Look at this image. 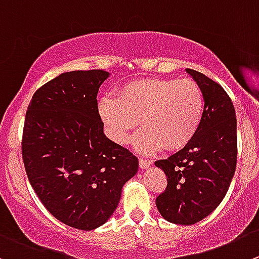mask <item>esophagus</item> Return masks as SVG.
Listing matches in <instances>:
<instances>
[{
	"instance_id": "34e87169",
	"label": "esophagus",
	"mask_w": 259,
	"mask_h": 259,
	"mask_svg": "<svg viewBox=\"0 0 259 259\" xmlns=\"http://www.w3.org/2000/svg\"><path fill=\"white\" fill-rule=\"evenodd\" d=\"M139 164H140V168L146 169V168H149L150 165L152 164V161H151V160H149V159H142V157H140Z\"/></svg>"
}]
</instances>
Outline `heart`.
<instances>
[{
  "label": "heart",
  "mask_w": 259,
  "mask_h": 259,
  "mask_svg": "<svg viewBox=\"0 0 259 259\" xmlns=\"http://www.w3.org/2000/svg\"><path fill=\"white\" fill-rule=\"evenodd\" d=\"M203 104L201 88L191 78H142L123 85L115 99L100 100L98 110L117 145L127 144L140 122L144 128L134 137V146L151 154L187 146L198 131Z\"/></svg>",
  "instance_id": "1"
}]
</instances>
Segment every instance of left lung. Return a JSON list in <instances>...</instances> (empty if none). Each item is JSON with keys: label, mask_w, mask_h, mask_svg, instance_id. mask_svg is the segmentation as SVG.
Segmentation results:
<instances>
[{"label": "left lung", "mask_w": 259, "mask_h": 259, "mask_svg": "<svg viewBox=\"0 0 259 259\" xmlns=\"http://www.w3.org/2000/svg\"><path fill=\"white\" fill-rule=\"evenodd\" d=\"M203 94V115L187 146L155 165L166 176V188L156 197L165 220L193 225L210 215L230 187L238 156L236 117L223 86L198 71L187 68Z\"/></svg>", "instance_id": "left-lung-1"}]
</instances>
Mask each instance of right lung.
I'll return each instance as SVG.
<instances>
[{
  "label": "right lung",
  "mask_w": 259,
  "mask_h": 259,
  "mask_svg": "<svg viewBox=\"0 0 259 259\" xmlns=\"http://www.w3.org/2000/svg\"><path fill=\"white\" fill-rule=\"evenodd\" d=\"M107 71H72L34 93L24 122L21 154L44 207L66 225L99 228L119 203L139 160L103 132L98 91Z\"/></svg>",
  "instance_id": "add662e5"
}]
</instances>
